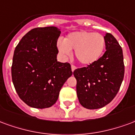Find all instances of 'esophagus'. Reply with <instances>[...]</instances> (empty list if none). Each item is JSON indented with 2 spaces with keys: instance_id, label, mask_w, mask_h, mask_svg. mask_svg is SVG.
Returning <instances> with one entry per match:
<instances>
[{
  "instance_id": "1",
  "label": "esophagus",
  "mask_w": 135,
  "mask_h": 135,
  "mask_svg": "<svg viewBox=\"0 0 135 135\" xmlns=\"http://www.w3.org/2000/svg\"><path fill=\"white\" fill-rule=\"evenodd\" d=\"M75 69H76V67L74 65H71V70H72V71L73 72L75 70Z\"/></svg>"
}]
</instances>
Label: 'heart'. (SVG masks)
Wrapping results in <instances>:
<instances>
[{
    "label": "heart",
    "mask_w": 135,
    "mask_h": 135,
    "mask_svg": "<svg viewBox=\"0 0 135 135\" xmlns=\"http://www.w3.org/2000/svg\"><path fill=\"white\" fill-rule=\"evenodd\" d=\"M106 47L103 35L90 31H75L69 34L63 42H58L59 52L65 57L71 55V50L83 65H90L99 60Z\"/></svg>",
    "instance_id": "1"
}]
</instances>
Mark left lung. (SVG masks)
<instances>
[{"mask_svg": "<svg viewBox=\"0 0 135 135\" xmlns=\"http://www.w3.org/2000/svg\"><path fill=\"white\" fill-rule=\"evenodd\" d=\"M106 50L95 63L73 72L80 104L88 109L105 107L114 99L122 85L124 65L122 49L110 33L104 36Z\"/></svg>", "mask_w": 135, "mask_h": 135, "instance_id": "8db88e82", "label": "left lung"}]
</instances>
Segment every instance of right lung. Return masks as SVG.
<instances>
[{"instance_id":"obj_1","label":"right lung","mask_w":135,"mask_h":135,"mask_svg":"<svg viewBox=\"0 0 135 135\" xmlns=\"http://www.w3.org/2000/svg\"><path fill=\"white\" fill-rule=\"evenodd\" d=\"M60 33L55 26L33 28L22 37L14 50L13 83L19 98L29 107H52L73 74L70 63L57 60Z\"/></svg>"}]
</instances>
